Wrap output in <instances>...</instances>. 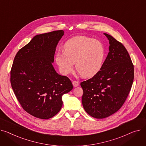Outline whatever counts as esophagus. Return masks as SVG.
I'll list each match as a JSON object with an SVG mask.
<instances>
[{"instance_id":"obj_1","label":"esophagus","mask_w":146,"mask_h":146,"mask_svg":"<svg viewBox=\"0 0 146 146\" xmlns=\"http://www.w3.org/2000/svg\"><path fill=\"white\" fill-rule=\"evenodd\" d=\"M72 84H73V86L74 87H76L79 85V82L76 81H72Z\"/></svg>"}]
</instances>
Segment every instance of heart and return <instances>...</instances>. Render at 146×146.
<instances>
[{
    "label": "heart",
    "instance_id": "1",
    "mask_svg": "<svg viewBox=\"0 0 146 146\" xmlns=\"http://www.w3.org/2000/svg\"><path fill=\"white\" fill-rule=\"evenodd\" d=\"M64 52L57 53L56 62L60 72L66 75L76 69L84 77L95 75L101 69L106 56L104 45L97 40L85 36L68 39L64 46Z\"/></svg>",
    "mask_w": 146,
    "mask_h": 146
}]
</instances>
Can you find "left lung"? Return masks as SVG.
<instances>
[{"label": "left lung", "instance_id": "8db88e82", "mask_svg": "<svg viewBox=\"0 0 146 146\" xmlns=\"http://www.w3.org/2000/svg\"><path fill=\"white\" fill-rule=\"evenodd\" d=\"M109 52L101 70L92 78L81 82L85 111L96 118H104L120 108L131 88L134 65L127 49L112 36Z\"/></svg>", "mask_w": 146, "mask_h": 146}]
</instances>
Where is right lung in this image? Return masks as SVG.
<instances>
[{"label": "right lung", "instance_id": "1", "mask_svg": "<svg viewBox=\"0 0 146 146\" xmlns=\"http://www.w3.org/2000/svg\"><path fill=\"white\" fill-rule=\"evenodd\" d=\"M62 30L40 34L16 54L11 71V83L20 104L40 119L55 116L62 106V97L73 88L71 80L58 74L52 65Z\"/></svg>", "mask_w": 146, "mask_h": 146}]
</instances>
